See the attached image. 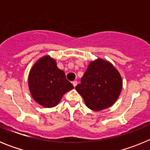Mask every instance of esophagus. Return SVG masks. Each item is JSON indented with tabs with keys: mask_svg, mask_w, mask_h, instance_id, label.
Instances as JSON below:
<instances>
[{
	"mask_svg": "<svg viewBox=\"0 0 150 150\" xmlns=\"http://www.w3.org/2000/svg\"><path fill=\"white\" fill-rule=\"evenodd\" d=\"M72 84L74 87H76V85H77V81H76V80H74V81L72 82Z\"/></svg>",
	"mask_w": 150,
	"mask_h": 150,
	"instance_id": "obj_1",
	"label": "esophagus"
}]
</instances>
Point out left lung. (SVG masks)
I'll return each mask as SVG.
<instances>
[{
  "label": "left lung",
  "instance_id": "left-lung-1",
  "mask_svg": "<svg viewBox=\"0 0 150 150\" xmlns=\"http://www.w3.org/2000/svg\"><path fill=\"white\" fill-rule=\"evenodd\" d=\"M90 110L100 111L110 107L120 97L122 79L119 71L109 61L98 58L91 61L76 86Z\"/></svg>",
  "mask_w": 150,
  "mask_h": 150
}]
</instances>
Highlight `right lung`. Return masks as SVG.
<instances>
[{
	"instance_id": "right-lung-1",
	"label": "right lung",
	"mask_w": 150,
	"mask_h": 150,
	"mask_svg": "<svg viewBox=\"0 0 150 150\" xmlns=\"http://www.w3.org/2000/svg\"><path fill=\"white\" fill-rule=\"evenodd\" d=\"M28 83L33 99L47 108L58 105L62 96L74 88L64 72L57 67L55 59L49 55L34 64L29 71Z\"/></svg>"
}]
</instances>
